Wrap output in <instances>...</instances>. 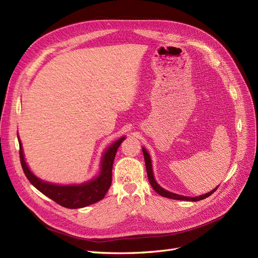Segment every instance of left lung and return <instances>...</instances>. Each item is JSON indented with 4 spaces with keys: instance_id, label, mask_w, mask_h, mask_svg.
I'll use <instances>...</instances> for the list:
<instances>
[{
    "instance_id": "left-lung-1",
    "label": "left lung",
    "mask_w": 258,
    "mask_h": 258,
    "mask_svg": "<svg viewBox=\"0 0 258 258\" xmlns=\"http://www.w3.org/2000/svg\"><path fill=\"white\" fill-rule=\"evenodd\" d=\"M143 155H144V160H145V166H146V172H147V177H148V181H150L152 187L154 188V190L159 194L160 196L162 197H167V198H170V199H175V200H187V201H199V200H202L205 198H208L209 196H211L216 189L211 190L210 192H207L206 195H202V196H199V197H186V196H181V195H176V194H173L171 191H168L166 189H163L162 187H160L157 182L155 181L154 178V174H153V169H152V161H151V158H150V155H148V153L146 152L145 148H143Z\"/></svg>"
}]
</instances>
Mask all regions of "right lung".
I'll use <instances>...</instances> for the list:
<instances>
[{
    "label": "right lung",
    "instance_id": "obj_1",
    "mask_svg": "<svg viewBox=\"0 0 258 258\" xmlns=\"http://www.w3.org/2000/svg\"><path fill=\"white\" fill-rule=\"evenodd\" d=\"M124 140V137L117 140V141L107 148L105 152L102 162H101V171L99 176L86 182L81 185H53L36 177L29 170L27 163L23 158V153L21 148L20 140L19 141V156L20 162L23 172H25L27 178L30 181L36 189L40 190L45 196H47L56 204L68 208V209H79L87 207L89 205L96 204V202L103 199L105 194L110 188L112 183V169L117 148L119 147L121 142Z\"/></svg>",
    "mask_w": 258,
    "mask_h": 258
}]
</instances>
